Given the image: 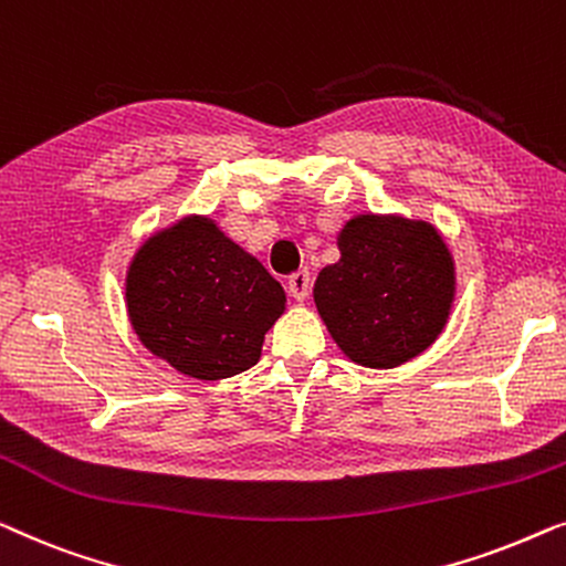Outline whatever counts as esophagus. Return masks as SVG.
I'll return each instance as SVG.
<instances>
[{"mask_svg":"<svg viewBox=\"0 0 566 566\" xmlns=\"http://www.w3.org/2000/svg\"><path fill=\"white\" fill-rule=\"evenodd\" d=\"M310 284H313V280H310L307 269H300V272H294V274L286 276V292H290V297L297 300V302H302V300L307 297Z\"/></svg>","mask_w":566,"mask_h":566,"instance_id":"obj_1","label":"esophagus"}]
</instances>
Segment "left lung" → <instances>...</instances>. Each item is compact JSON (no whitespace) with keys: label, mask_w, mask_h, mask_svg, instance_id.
<instances>
[{"label":"left lung","mask_w":566,"mask_h":566,"mask_svg":"<svg viewBox=\"0 0 566 566\" xmlns=\"http://www.w3.org/2000/svg\"><path fill=\"white\" fill-rule=\"evenodd\" d=\"M340 259L315 280V307L354 364L392 369L441 336L457 294L449 245L426 220L359 214L338 233Z\"/></svg>","instance_id":"obj_1"}]
</instances>
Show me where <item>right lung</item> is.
<instances>
[{"label":"right lung","instance_id":"add662e5","mask_svg":"<svg viewBox=\"0 0 566 566\" xmlns=\"http://www.w3.org/2000/svg\"><path fill=\"white\" fill-rule=\"evenodd\" d=\"M284 302L282 284L202 214L150 235L125 276L127 317L140 344L205 381L251 369Z\"/></svg>","mask_w":566,"mask_h":566}]
</instances>
